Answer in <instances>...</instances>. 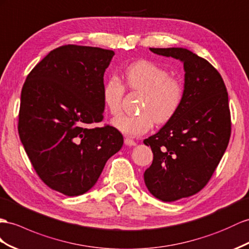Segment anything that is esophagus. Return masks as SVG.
<instances>
[{"label": "esophagus", "mask_w": 249, "mask_h": 249, "mask_svg": "<svg viewBox=\"0 0 249 249\" xmlns=\"http://www.w3.org/2000/svg\"><path fill=\"white\" fill-rule=\"evenodd\" d=\"M124 143H125V145H127V146H135L137 143L133 141V140H131V139H129V138H125L124 139Z\"/></svg>", "instance_id": "34e87169"}]
</instances>
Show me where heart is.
Instances as JSON below:
<instances>
[{
    "mask_svg": "<svg viewBox=\"0 0 249 249\" xmlns=\"http://www.w3.org/2000/svg\"><path fill=\"white\" fill-rule=\"evenodd\" d=\"M125 86L143 94L139 105L141 111L133 116H120L112 120V126L129 137L147 132L154 123L164 125L175 118L183 104L185 87L183 82L170 76L168 70L149 61H138L124 71ZM124 86L117 76L108 79L102 90L105 109L112 116L122 110Z\"/></svg>",
    "mask_w": 249,
    "mask_h": 249,
    "instance_id": "heart-1",
    "label": "heart"
}]
</instances>
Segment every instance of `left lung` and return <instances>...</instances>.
Masks as SVG:
<instances>
[{
    "instance_id": "left-lung-1",
    "label": "left lung",
    "mask_w": 249,
    "mask_h": 249,
    "mask_svg": "<svg viewBox=\"0 0 249 249\" xmlns=\"http://www.w3.org/2000/svg\"><path fill=\"white\" fill-rule=\"evenodd\" d=\"M183 62L185 95L175 118L144 140L154 160L144 181L152 196L173 202L205 187L227 148L231 133L228 93L212 64L185 48H150Z\"/></svg>"
}]
</instances>
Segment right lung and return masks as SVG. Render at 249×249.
Instances as JSON below:
<instances>
[{
	"mask_svg": "<svg viewBox=\"0 0 249 249\" xmlns=\"http://www.w3.org/2000/svg\"><path fill=\"white\" fill-rule=\"evenodd\" d=\"M114 53L99 47L64 45L52 50L25 81L18 135L40 179L74 196L97 183L123 136L103 120L104 72Z\"/></svg>",
	"mask_w": 249,
	"mask_h": 249,
	"instance_id": "obj_1",
	"label": "right lung"
}]
</instances>
